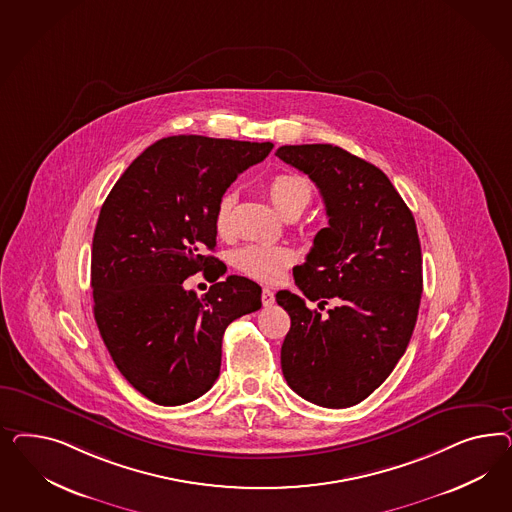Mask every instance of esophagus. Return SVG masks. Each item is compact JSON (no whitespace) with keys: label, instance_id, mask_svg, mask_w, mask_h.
Instances as JSON below:
<instances>
[{"label":"esophagus","instance_id":"esophagus-1","mask_svg":"<svg viewBox=\"0 0 512 512\" xmlns=\"http://www.w3.org/2000/svg\"><path fill=\"white\" fill-rule=\"evenodd\" d=\"M261 300H263L264 308H270L274 302H276V298H274V293L270 291V289H263V295H261Z\"/></svg>","mask_w":512,"mask_h":512}]
</instances>
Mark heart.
<instances>
[{
    "instance_id": "b5f03b06",
    "label": "heart",
    "mask_w": 512,
    "mask_h": 512,
    "mask_svg": "<svg viewBox=\"0 0 512 512\" xmlns=\"http://www.w3.org/2000/svg\"><path fill=\"white\" fill-rule=\"evenodd\" d=\"M266 193L283 217H298L313 199V186L293 172H281L266 182ZM234 195L231 191L219 197L214 210V229L217 234L229 231ZM295 251L272 244H248L233 253V264L249 278L274 283L281 279L285 270L295 263Z\"/></svg>"
}]
</instances>
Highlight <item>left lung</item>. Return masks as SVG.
I'll use <instances>...</instances> for the list:
<instances>
[{
    "label": "left lung",
    "instance_id": "left-lung-1",
    "mask_svg": "<svg viewBox=\"0 0 512 512\" xmlns=\"http://www.w3.org/2000/svg\"><path fill=\"white\" fill-rule=\"evenodd\" d=\"M281 161L310 176L328 227L293 270L302 296L279 291L291 317L281 370L298 396L341 409L368 398L403 357L419 315L422 253L415 217L387 174L332 144L281 146ZM328 297L326 316L305 298Z\"/></svg>",
    "mask_w": 512,
    "mask_h": 512
}]
</instances>
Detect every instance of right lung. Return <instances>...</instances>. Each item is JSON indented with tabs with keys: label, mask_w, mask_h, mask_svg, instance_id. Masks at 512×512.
Instances as JSON below:
<instances>
[{
	"label": "right lung",
	"mask_w": 512,
	"mask_h": 512,
	"mask_svg": "<svg viewBox=\"0 0 512 512\" xmlns=\"http://www.w3.org/2000/svg\"><path fill=\"white\" fill-rule=\"evenodd\" d=\"M272 142L178 135L157 140L103 202L92 244L93 315L110 357L142 396L182 405L219 377L234 319L261 308V287L225 274L214 210L240 172ZM197 271L215 281L199 299L183 289Z\"/></svg>",
	"instance_id": "1"
}]
</instances>
